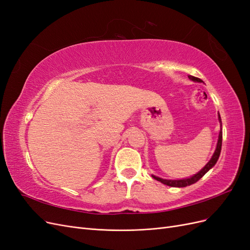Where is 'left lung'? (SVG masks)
<instances>
[{
	"label": "left lung",
	"mask_w": 250,
	"mask_h": 250,
	"mask_svg": "<svg viewBox=\"0 0 250 250\" xmlns=\"http://www.w3.org/2000/svg\"><path fill=\"white\" fill-rule=\"evenodd\" d=\"M188 79H191L194 82H203L201 79H199L197 77H194V76H188ZM218 120H219V123H220V125H221V129H220V132H219L216 150H215L213 156H211V158L209 160V162L206 166H204V167L198 173H196L195 175L188 177V178L174 179V180H172V179H164V178H161V177H157L155 175H152V177L154 179H156L157 181H161L162 184H164L166 186L175 187V188H185L187 186H191V185H193L195 183H197V181L204 175V174H206L208 170H210L211 168L214 167V166L217 163V161H218L219 156H220L221 146H222V122H221V118H220V115H219V113H218Z\"/></svg>",
	"instance_id": "1"
}]
</instances>
